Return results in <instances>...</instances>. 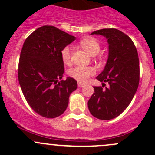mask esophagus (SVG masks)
<instances>
[{
    "instance_id": "esophagus-1",
    "label": "esophagus",
    "mask_w": 155,
    "mask_h": 155,
    "mask_svg": "<svg viewBox=\"0 0 155 155\" xmlns=\"http://www.w3.org/2000/svg\"><path fill=\"white\" fill-rule=\"evenodd\" d=\"M78 86L79 87H84V86H85V84H83V83H81V82H78Z\"/></svg>"
}]
</instances>
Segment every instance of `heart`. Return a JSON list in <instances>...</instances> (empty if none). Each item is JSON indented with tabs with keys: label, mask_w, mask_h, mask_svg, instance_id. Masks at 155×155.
Returning <instances> with one entry per match:
<instances>
[{
	"label": "heart",
	"mask_w": 155,
	"mask_h": 155,
	"mask_svg": "<svg viewBox=\"0 0 155 155\" xmlns=\"http://www.w3.org/2000/svg\"><path fill=\"white\" fill-rule=\"evenodd\" d=\"M79 46L84 49L90 55L94 56L100 50V43L94 37H86L81 39ZM61 58L63 62L67 65H69L71 62V50L69 46H66L61 51ZM95 73L92 67H84V66H76L74 68L70 69L68 74L72 78L78 81L84 82L93 76Z\"/></svg>",
	"instance_id": "1"
}]
</instances>
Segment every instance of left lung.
<instances>
[{
  "label": "left lung",
  "mask_w": 155,
  "mask_h": 155,
  "mask_svg": "<svg viewBox=\"0 0 155 155\" xmlns=\"http://www.w3.org/2000/svg\"><path fill=\"white\" fill-rule=\"evenodd\" d=\"M91 34L107 38L109 58L105 69L96 78L103 82L102 87L94 86V93L87 106L95 118L112 120L128 107L137 90L140 81L137 50L132 39L116 28H103ZM105 82L109 87L103 89Z\"/></svg>",
  "instance_id": "left-lung-1"
}]
</instances>
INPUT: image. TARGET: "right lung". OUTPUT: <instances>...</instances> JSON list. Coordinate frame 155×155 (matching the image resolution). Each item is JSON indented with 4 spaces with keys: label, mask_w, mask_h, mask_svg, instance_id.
<instances>
[{
    "label": "right lung",
    "mask_w": 155,
    "mask_h": 155,
    "mask_svg": "<svg viewBox=\"0 0 155 155\" xmlns=\"http://www.w3.org/2000/svg\"><path fill=\"white\" fill-rule=\"evenodd\" d=\"M75 37L52 25L35 29L25 41L18 63V81L31 108L46 118H55L64 113L69 96L77 89L72 78L64 74L61 51Z\"/></svg>",
    "instance_id": "1"
}]
</instances>
